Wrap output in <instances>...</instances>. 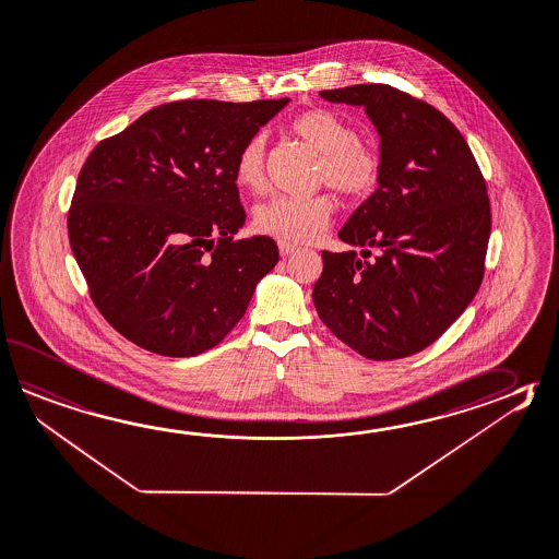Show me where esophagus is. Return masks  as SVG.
Returning <instances> with one entry per match:
<instances>
[{"label": "esophagus", "instance_id": "1", "mask_svg": "<svg viewBox=\"0 0 559 559\" xmlns=\"http://www.w3.org/2000/svg\"><path fill=\"white\" fill-rule=\"evenodd\" d=\"M278 251H281V257H288V254L297 252L298 247L297 245H293V242H286V240H278Z\"/></svg>", "mask_w": 559, "mask_h": 559}]
</instances>
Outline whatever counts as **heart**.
I'll use <instances>...</instances> for the list:
<instances>
[{
  "label": "heart",
  "mask_w": 559,
  "mask_h": 559,
  "mask_svg": "<svg viewBox=\"0 0 559 559\" xmlns=\"http://www.w3.org/2000/svg\"><path fill=\"white\" fill-rule=\"evenodd\" d=\"M293 133L320 155L319 179L346 197L368 193L378 181L374 151L356 139L353 127L326 109H310L293 121ZM240 189L259 191L264 182V138L254 135L240 147L235 160ZM334 213L329 194H276L254 209L252 225L262 233L290 242L320 237Z\"/></svg>",
  "instance_id": "obj_1"
}]
</instances>
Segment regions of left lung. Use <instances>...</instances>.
I'll return each mask as SVG.
<instances>
[{"mask_svg":"<svg viewBox=\"0 0 559 559\" xmlns=\"http://www.w3.org/2000/svg\"><path fill=\"white\" fill-rule=\"evenodd\" d=\"M320 97L365 107L380 171L377 191L338 233L361 257L322 252L312 300L356 353L406 358L442 336L478 293L491 228L486 182L466 139L432 105L382 83Z\"/></svg>","mask_w":559,"mask_h":559,"instance_id":"left-lung-1","label":"left lung"}]
</instances>
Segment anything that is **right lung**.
Returning a JSON list of instances; mask_svg holds the SVG:
<instances>
[{"instance_id":"1","label":"right lung","mask_w":559,"mask_h":559,"mask_svg":"<svg viewBox=\"0 0 559 559\" xmlns=\"http://www.w3.org/2000/svg\"><path fill=\"white\" fill-rule=\"evenodd\" d=\"M288 102L167 103L93 148L69 242L95 307L127 341L197 356L242 319L278 249L269 237L233 240L247 218L235 160Z\"/></svg>"}]
</instances>
